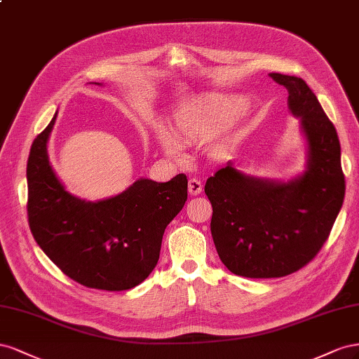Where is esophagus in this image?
I'll use <instances>...</instances> for the list:
<instances>
[{
  "instance_id": "esophagus-1",
  "label": "esophagus",
  "mask_w": 359,
  "mask_h": 359,
  "mask_svg": "<svg viewBox=\"0 0 359 359\" xmlns=\"http://www.w3.org/2000/svg\"><path fill=\"white\" fill-rule=\"evenodd\" d=\"M188 191L191 196H198V194L203 191V185L198 179H189L188 182Z\"/></svg>"
}]
</instances>
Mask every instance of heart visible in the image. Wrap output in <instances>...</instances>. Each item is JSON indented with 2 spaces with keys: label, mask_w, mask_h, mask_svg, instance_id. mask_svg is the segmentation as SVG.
Listing matches in <instances>:
<instances>
[{
  "label": "heart",
  "mask_w": 359,
  "mask_h": 359,
  "mask_svg": "<svg viewBox=\"0 0 359 359\" xmlns=\"http://www.w3.org/2000/svg\"><path fill=\"white\" fill-rule=\"evenodd\" d=\"M247 109V100L238 96L209 95L183 105L174 114V136L163 125L156 126V137L162 150L171 158L182 156V144L177 140L194 141L215 134L239 118Z\"/></svg>",
  "instance_id": "heart-1"
}]
</instances>
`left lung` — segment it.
Segmentation results:
<instances>
[{"label":"left lung","instance_id":"obj_1","mask_svg":"<svg viewBox=\"0 0 359 359\" xmlns=\"http://www.w3.org/2000/svg\"><path fill=\"white\" fill-rule=\"evenodd\" d=\"M287 88V107L306 142L305 170L283 182L247 176L230 161L204 187L210 231L221 262L247 278H280L320 251L344 200L337 130L311 88L298 76L269 74Z\"/></svg>","mask_w":359,"mask_h":359}]
</instances>
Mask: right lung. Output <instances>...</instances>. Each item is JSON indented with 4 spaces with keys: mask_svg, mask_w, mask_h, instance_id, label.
<instances>
[{
    "mask_svg": "<svg viewBox=\"0 0 359 359\" xmlns=\"http://www.w3.org/2000/svg\"><path fill=\"white\" fill-rule=\"evenodd\" d=\"M55 118L57 112L34 140L27 163L33 236L69 278L86 287H135L155 269L163 231L185 206L188 179L177 174L159 183L141 177L114 197L79 198L65 188L49 162L48 140Z\"/></svg>",
    "mask_w": 359,
    "mask_h": 359,
    "instance_id": "right-lung-1",
    "label": "right lung"
}]
</instances>
